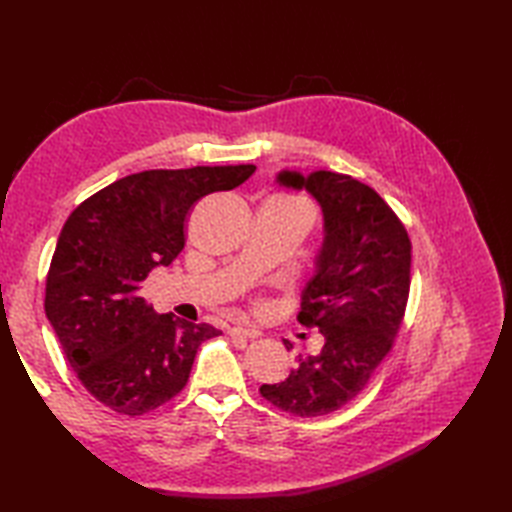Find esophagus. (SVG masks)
Wrapping results in <instances>:
<instances>
[{
	"label": "esophagus",
	"instance_id": "1",
	"mask_svg": "<svg viewBox=\"0 0 512 512\" xmlns=\"http://www.w3.org/2000/svg\"><path fill=\"white\" fill-rule=\"evenodd\" d=\"M228 332H231V336H244V339H257V336H259V330L244 328V325H233V328Z\"/></svg>",
	"mask_w": 512,
	"mask_h": 512
}]
</instances>
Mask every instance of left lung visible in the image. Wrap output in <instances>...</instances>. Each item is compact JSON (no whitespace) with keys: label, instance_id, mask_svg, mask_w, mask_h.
Returning <instances> with one entry per match:
<instances>
[{"label":"left lung","instance_id":"8db88e82","mask_svg":"<svg viewBox=\"0 0 512 512\" xmlns=\"http://www.w3.org/2000/svg\"><path fill=\"white\" fill-rule=\"evenodd\" d=\"M277 182L306 189L323 213V242L297 317L317 325L323 347L259 391L281 411L314 418L361 394L394 345L409 299L411 242L389 204L352 176L279 171Z\"/></svg>","mask_w":512,"mask_h":512}]
</instances>
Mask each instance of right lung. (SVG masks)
Masks as SVG:
<instances>
[{
    "label": "right lung",
    "instance_id": "add662e5",
    "mask_svg": "<svg viewBox=\"0 0 512 512\" xmlns=\"http://www.w3.org/2000/svg\"><path fill=\"white\" fill-rule=\"evenodd\" d=\"M255 165L151 169L112 182L63 224L46 279V317L83 387L107 409L143 416L187 385L209 323L158 314L140 297L184 248L191 206L231 191Z\"/></svg>",
    "mask_w": 512,
    "mask_h": 512
}]
</instances>
